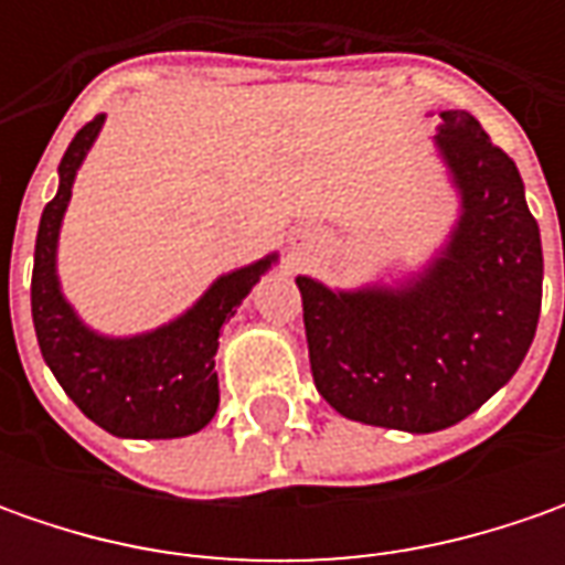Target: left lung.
Masks as SVG:
<instances>
[{"label": "left lung", "mask_w": 565, "mask_h": 565, "mask_svg": "<svg viewBox=\"0 0 565 565\" xmlns=\"http://www.w3.org/2000/svg\"><path fill=\"white\" fill-rule=\"evenodd\" d=\"M437 150L459 220L422 273L399 286L330 289L298 276L317 393L339 415L434 434L507 386L529 355L544 254L510 157L466 109H444Z\"/></svg>", "instance_id": "left-lung-1"}]
</instances>
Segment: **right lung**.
<instances>
[{
  "label": "right lung",
  "mask_w": 565,
  "mask_h": 565,
  "mask_svg": "<svg viewBox=\"0 0 565 565\" xmlns=\"http://www.w3.org/2000/svg\"><path fill=\"white\" fill-rule=\"evenodd\" d=\"M103 121L106 116L87 121L68 143L58 163V191L43 206L33 250V330L43 361L68 399L103 430L131 440L188 437L206 427L220 405V380L213 371L220 330L276 264V254L220 276L185 315L150 333L103 337L90 330L62 295L55 250L77 169L97 141Z\"/></svg>",
  "instance_id": "obj_1"
}]
</instances>
